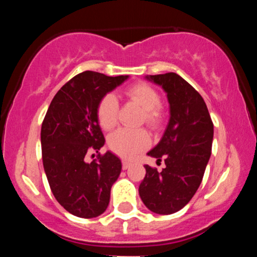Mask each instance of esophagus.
Here are the masks:
<instances>
[{"instance_id": "1", "label": "esophagus", "mask_w": 257, "mask_h": 257, "mask_svg": "<svg viewBox=\"0 0 257 257\" xmlns=\"http://www.w3.org/2000/svg\"><path fill=\"white\" fill-rule=\"evenodd\" d=\"M131 166H132L131 162H128V161H122V168H123V169H124V170L128 169V168L131 167Z\"/></svg>"}]
</instances>
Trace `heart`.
Here are the masks:
<instances>
[{"mask_svg":"<svg viewBox=\"0 0 257 257\" xmlns=\"http://www.w3.org/2000/svg\"><path fill=\"white\" fill-rule=\"evenodd\" d=\"M125 96L144 110L143 119L150 128L157 129L164 119V112L159 105L161 96L158 91L146 83H137L126 88ZM118 119V101L116 96L107 94L100 100L98 105V120L102 128L108 131L117 124ZM108 145L111 150L120 157L133 158L147 149L150 137L145 131L118 129L110 137Z\"/></svg>","mask_w":257,"mask_h":257,"instance_id":"heart-1","label":"heart"}]
</instances>
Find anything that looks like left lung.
Returning a JSON list of instances; mask_svg holds the SVG:
<instances>
[{
	"label": "left lung",
	"instance_id": "obj_1",
	"mask_svg": "<svg viewBox=\"0 0 257 257\" xmlns=\"http://www.w3.org/2000/svg\"><path fill=\"white\" fill-rule=\"evenodd\" d=\"M161 85L169 102V122L161 141L147 155L162 159L158 172L145 166L139 194L150 210L169 215L179 211L198 190L211 155L214 124L200 94L178 73L146 76Z\"/></svg>",
	"mask_w": 257,
	"mask_h": 257
}]
</instances>
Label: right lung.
Returning <instances> with one entry per match:
<instances>
[{
	"label": "right lung",
	"instance_id": "right-lung-1",
	"mask_svg": "<svg viewBox=\"0 0 257 257\" xmlns=\"http://www.w3.org/2000/svg\"><path fill=\"white\" fill-rule=\"evenodd\" d=\"M128 77L78 73L55 94L43 119L44 173L59 204L75 216L96 217L110 203L111 187L122 170L120 159L110 151L99 153L90 163L84 157L98 153L105 144L98 120L100 100Z\"/></svg>",
	"mask_w": 257,
	"mask_h": 257
}]
</instances>
